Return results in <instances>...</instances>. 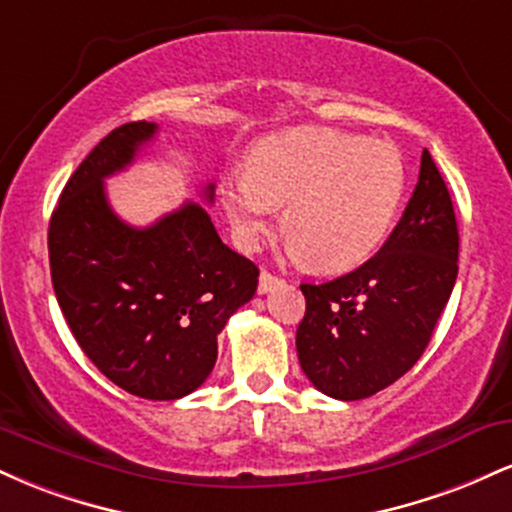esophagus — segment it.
I'll return each mask as SVG.
<instances>
[{"mask_svg":"<svg viewBox=\"0 0 512 512\" xmlns=\"http://www.w3.org/2000/svg\"><path fill=\"white\" fill-rule=\"evenodd\" d=\"M279 284H284V279H279V276H274L269 272H262L260 274V284H257V293H269L272 289H276Z\"/></svg>","mask_w":512,"mask_h":512,"instance_id":"1","label":"esophagus"}]
</instances>
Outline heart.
<instances>
[{"label": "heart", "instance_id": "1", "mask_svg": "<svg viewBox=\"0 0 512 512\" xmlns=\"http://www.w3.org/2000/svg\"><path fill=\"white\" fill-rule=\"evenodd\" d=\"M407 192L397 146L327 127H298L252 149L248 170L231 173L221 202L233 236L255 250L286 209L289 250L320 272H346L380 248Z\"/></svg>", "mask_w": 512, "mask_h": 512}]
</instances>
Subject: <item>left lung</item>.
Segmentation results:
<instances>
[{
    "label": "left lung",
    "instance_id": "left-lung-1",
    "mask_svg": "<svg viewBox=\"0 0 512 512\" xmlns=\"http://www.w3.org/2000/svg\"><path fill=\"white\" fill-rule=\"evenodd\" d=\"M457 252L448 185L424 151L414 195L378 255L327 284H301L305 315L296 349L310 383L354 402L402 378L450 301Z\"/></svg>",
    "mask_w": 512,
    "mask_h": 512
}]
</instances>
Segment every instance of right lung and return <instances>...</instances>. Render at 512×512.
I'll use <instances>...</instances> for the list:
<instances>
[{"label":"right lung","instance_id":"1","mask_svg":"<svg viewBox=\"0 0 512 512\" xmlns=\"http://www.w3.org/2000/svg\"><path fill=\"white\" fill-rule=\"evenodd\" d=\"M156 132V122H127L74 170L50 219V274L69 330L105 378L129 395L180 399L209 378L216 337L255 296L260 269L221 243L195 202L146 228L110 209L105 178Z\"/></svg>","mask_w":512,"mask_h":512}]
</instances>
